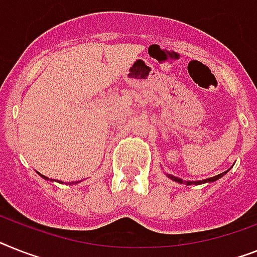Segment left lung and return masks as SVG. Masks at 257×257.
<instances>
[{
	"instance_id": "obj_1",
	"label": "left lung",
	"mask_w": 257,
	"mask_h": 257,
	"mask_svg": "<svg viewBox=\"0 0 257 257\" xmlns=\"http://www.w3.org/2000/svg\"><path fill=\"white\" fill-rule=\"evenodd\" d=\"M228 171L223 172V173H219V175L214 176V177H210V179H206V180H201V181H184L182 179H179V177H176V176H172V175H167L171 180H173V181L176 182H180V184H186V185H200V184H205V182H213V181H217V180H219L222 176H224L226 173H227Z\"/></svg>"
}]
</instances>
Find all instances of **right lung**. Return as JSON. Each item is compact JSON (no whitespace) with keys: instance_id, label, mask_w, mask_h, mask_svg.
I'll use <instances>...</instances> for the list:
<instances>
[{"instance_id":"right-lung-1","label":"right lung","mask_w":257,"mask_h":257,"mask_svg":"<svg viewBox=\"0 0 257 257\" xmlns=\"http://www.w3.org/2000/svg\"><path fill=\"white\" fill-rule=\"evenodd\" d=\"M39 175H40V173H39ZM40 176H42V177H43V179L48 180V177H46V176H43V175H40ZM78 182H80V181H76V182H69V184H78ZM61 184H63V182H61Z\"/></svg>"}]
</instances>
